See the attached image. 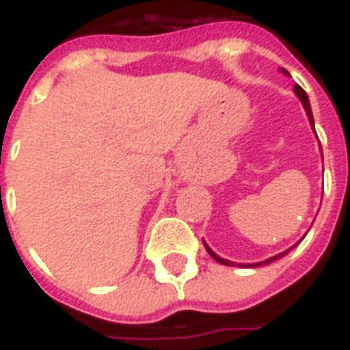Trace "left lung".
Masks as SVG:
<instances>
[{
	"mask_svg": "<svg viewBox=\"0 0 350 350\" xmlns=\"http://www.w3.org/2000/svg\"><path fill=\"white\" fill-rule=\"evenodd\" d=\"M281 71L285 72V75H288V72H286L285 69H281ZM294 93H296V95H298V99L301 100V105H304V108H306V112H308L309 122H311V125H313V114H311V107H309L308 93L304 92V90H301V88L298 86V84H296V86H294ZM313 129H315V127H313ZM204 245H206V243H204ZM206 251H208V253H210V255H212V258H215V260H217V262L225 264V266H234V262H230V260H225V258H221L219 255H215V253H213V251L210 250V247H208V245H206ZM283 255H286V251H285V253H281V255H275V257L266 258V260H264V262H258V264H255V266H260V264H268V262H271V260H275V258L283 257ZM247 266H253V264H247Z\"/></svg>",
	"mask_w": 350,
	"mask_h": 350,
	"instance_id": "left-lung-1",
	"label": "left lung"
}]
</instances>
